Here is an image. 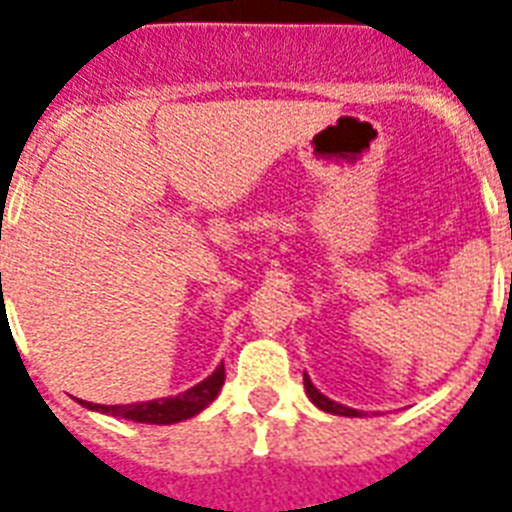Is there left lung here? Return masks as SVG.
<instances>
[{
  "instance_id": "8db88e82",
  "label": "left lung",
  "mask_w": 512,
  "mask_h": 512,
  "mask_svg": "<svg viewBox=\"0 0 512 512\" xmlns=\"http://www.w3.org/2000/svg\"><path fill=\"white\" fill-rule=\"evenodd\" d=\"M304 390H307L312 403L318 408H323V411H328V414H336V417H363V411H355V408H347L342 406V403H334L331 398H326V395L310 382V376L307 374H304Z\"/></svg>"
}]
</instances>
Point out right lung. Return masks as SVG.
<instances>
[{"mask_svg":"<svg viewBox=\"0 0 512 512\" xmlns=\"http://www.w3.org/2000/svg\"><path fill=\"white\" fill-rule=\"evenodd\" d=\"M224 376H227L224 374V366H219L205 382H200L192 390H186L184 395H176V398L130 403V406H98V403H85V406L93 408V411H101V414L133 419V422H146V425H173V422H181V419L200 414L202 408L219 395Z\"/></svg>","mask_w":512,"mask_h":512,"instance_id":"obj_1","label":"right lung"}]
</instances>
